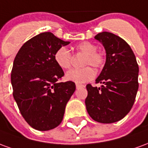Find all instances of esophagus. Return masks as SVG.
<instances>
[{
    "instance_id": "esophagus-1",
    "label": "esophagus",
    "mask_w": 148,
    "mask_h": 148,
    "mask_svg": "<svg viewBox=\"0 0 148 148\" xmlns=\"http://www.w3.org/2000/svg\"><path fill=\"white\" fill-rule=\"evenodd\" d=\"M81 87H85V86H84V85H82V84H76V88H77V89H79Z\"/></svg>"
}]
</instances>
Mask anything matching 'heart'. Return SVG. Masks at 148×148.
Segmentation results:
<instances>
[{"label": "heart", "mask_w": 148, "mask_h": 148, "mask_svg": "<svg viewBox=\"0 0 148 148\" xmlns=\"http://www.w3.org/2000/svg\"><path fill=\"white\" fill-rule=\"evenodd\" d=\"M77 53L85 55L82 65L87 66L80 69H73L68 71L66 78L76 83H84L91 81L95 76V72L89 66L96 69L103 67L106 58L101 52L97 51V47L91 42H82L74 47ZM54 59L56 64L62 69H69L72 63V55L71 51L65 47H61L55 52Z\"/></svg>", "instance_id": "heart-1"}]
</instances>
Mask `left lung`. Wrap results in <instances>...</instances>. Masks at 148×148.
Here are the masks:
<instances>
[{
  "mask_svg": "<svg viewBox=\"0 0 148 148\" xmlns=\"http://www.w3.org/2000/svg\"><path fill=\"white\" fill-rule=\"evenodd\" d=\"M94 38L106 49V62L96 79L102 86L88 84L85 103L93 120L110 124L123 119L133 106L139 88V66L130 46L122 38L107 32Z\"/></svg>",
  "mask_w": 148,
  "mask_h": 148,
  "instance_id": "8db88e82",
  "label": "left lung"
}]
</instances>
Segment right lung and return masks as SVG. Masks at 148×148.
I'll return each mask as SVG.
<instances>
[{
  "label": "right lung",
  "mask_w": 148,
  "mask_h": 148,
  "mask_svg": "<svg viewBox=\"0 0 148 148\" xmlns=\"http://www.w3.org/2000/svg\"><path fill=\"white\" fill-rule=\"evenodd\" d=\"M69 43L51 32H42L24 42L15 57L13 97L22 116L36 130L48 131L60 124L76 89L74 82H60L64 72L54 59L55 52Z\"/></svg>",
  "instance_id": "add662e5"
}]
</instances>
